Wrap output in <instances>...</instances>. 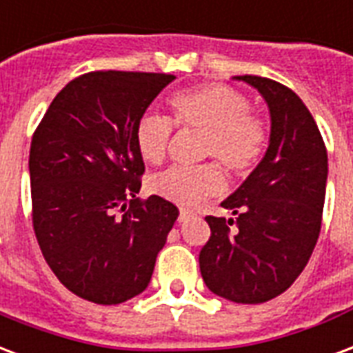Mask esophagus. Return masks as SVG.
Here are the masks:
<instances>
[{"label":"esophagus","instance_id":"obj_1","mask_svg":"<svg viewBox=\"0 0 353 353\" xmlns=\"http://www.w3.org/2000/svg\"><path fill=\"white\" fill-rule=\"evenodd\" d=\"M192 215H194V213H192L190 210H181L179 211V219H177V221H179V223H185V221H187V219H190Z\"/></svg>","mask_w":353,"mask_h":353}]
</instances>
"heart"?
Instances as JSON below:
<instances>
[{"instance_id": "1", "label": "heart", "mask_w": 353, "mask_h": 353, "mask_svg": "<svg viewBox=\"0 0 353 353\" xmlns=\"http://www.w3.org/2000/svg\"><path fill=\"white\" fill-rule=\"evenodd\" d=\"M172 123L202 132V159H215L232 176H247L256 168L270 145V125L250 112L249 99L221 83L177 91L168 99ZM170 119L155 114L140 117L134 143L143 163L161 164L172 138ZM224 177L216 164L198 168H168L150 179V190L177 205H194L216 196Z\"/></svg>"}]
</instances>
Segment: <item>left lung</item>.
Here are the masks:
<instances>
[{"instance_id":"left-lung-1","label":"left lung","mask_w":353,"mask_h":353,"mask_svg":"<svg viewBox=\"0 0 353 353\" xmlns=\"http://www.w3.org/2000/svg\"><path fill=\"white\" fill-rule=\"evenodd\" d=\"M260 91L271 116L270 145L241 187L221 205L236 215L205 216L200 250L205 286L228 301L265 303L294 284L320 236L327 151L314 117L294 91L270 78L236 77Z\"/></svg>"}]
</instances>
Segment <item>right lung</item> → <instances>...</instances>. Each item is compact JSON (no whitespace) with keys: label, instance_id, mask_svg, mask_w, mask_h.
Here are the masks:
<instances>
[{"label":"right lung","instance_id":"obj_1","mask_svg":"<svg viewBox=\"0 0 353 353\" xmlns=\"http://www.w3.org/2000/svg\"><path fill=\"white\" fill-rule=\"evenodd\" d=\"M176 77L95 70L70 80L30 150L33 230L65 288L97 305L142 294L179 211L137 198L143 161L134 129Z\"/></svg>","mask_w":353,"mask_h":353}]
</instances>
